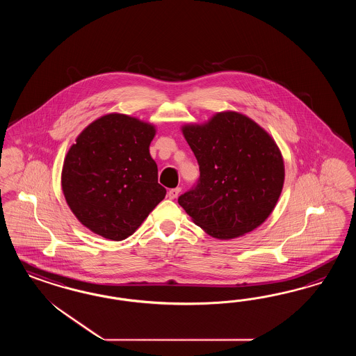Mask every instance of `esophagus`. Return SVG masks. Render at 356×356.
Masks as SVG:
<instances>
[{"mask_svg":"<svg viewBox=\"0 0 356 356\" xmlns=\"http://www.w3.org/2000/svg\"><path fill=\"white\" fill-rule=\"evenodd\" d=\"M180 192H181V188H173V189H170L168 197H170L171 200H175V198H177V195L180 194Z\"/></svg>","mask_w":356,"mask_h":356,"instance_id":"1","label":"esophagus"}]
</instances>
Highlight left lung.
Masks as SVG:
<instances>
[{
  "mask_svg": "<svg viewBox=\"0 0 356 356\" xmlns=\"http://www.w3.org/2000/svg\"><path fill=\"white\" fill-rule=\"evenodd\" d=\"M183 134L200 165L193 188L179 204L197 226L216 238L243 236L271 214L284 183L277 143L253 120L216 113Z\"/></svg>",
  "mask_w": 356,
  "mask_h": 356,
  "instance_id": "1",
  "label": "left lung"
}]
</instances>
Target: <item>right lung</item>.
<instances>
[{"instance_id": "add662e5", "label": "right lung", "mask_w": 356, "mask_h": 356, "mask_svg": "<svg viewBox=\"0 0 356 356\" xmlns=\"http://www.w3.org/2000/svg\"><path fill=\"white\" fill-rule=\"evenodd\" d=\"M155 128L109 113L91 122L65 156L61 185L76 219L94 234L124 240L165 197L151 158Z\"/></svg>"}]
</instances>
